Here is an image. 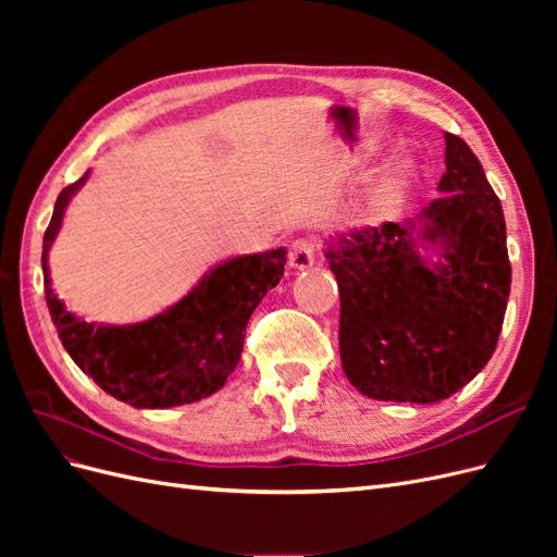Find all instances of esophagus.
<instances>
[{
	"label": "esophagus",
	"instance_id": "34e87169",
	"mask_svg": "<svg viewBox=\"0 0 557 557\" xmlns=\"http://www.w3.org/2000/svg\"><path fill=\"white\" fill-rule=\"evenodd\" d=\"M288 262L293 269H309L315 262V244L311 239H297L290 246Z\"/></svg>",
	"mask_w": 557,
	"mask_h": 557
}]
</instances>
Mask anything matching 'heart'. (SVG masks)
I'll use <instances>...</instances> for the list:
<instances>
[{
  "mask_svg": "<svg viewBox=\"0 0 557 557\" xmlns=\"http://www.w3.org/2000/svg\"><path fill=\"white\" fill-rule=\"evenodd\" d=\"M416 181L418 172L411 160H397L387 164L367 193V211L372 215H391L407 201L416 188Z\"/></svg>",
  "mask_w": 557,
  "mask_h": 557,
  "instance_id": "obj_1",
  "label": "heart"
}]
</instances>
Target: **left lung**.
I'll return each instance as SVG.
<instances>
[{
  "label": "left lung",
  "instance_id": "left-lung-1",
  "mask_svg": "<svg viewBox=\"0 0 557 557\" xmlns=\"http://www.w3.org/2000/svg\"><path fill=\"white\" fill-rule=\"evenodd\" d=\"M442 197L409 225L383 223L327 242L339 285L348 381L372 399L432 404L493 358L511 293L507 225L479 158L446 132ZM441 246L428 263L417 242Z\"/></svg>",
  "mask_w": 557,
  "mask_h": 557
}]
</instances>
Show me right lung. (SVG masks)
Wrapping results in <instances>:
<instances>
[{
  "mask_svg": "<svg viewBox=\"0 0 557 557\" xmlns=\"http://www.w3.org/2000/svg\"><path fill=\"white\" fill-rule=\"evenodd\" d=\"M58 195L44 234V293L62 346L104 393L137 409H170L213 395L234 372L250 313L283 276L285 248L234 258L201 278L178 305L137 325H97L64 311L50 288L48 250L72 195Z\"/></svg>",
  "mask_w": 557,
  "mask_h": 557,
  "instance_id": "add662e5",
  "label": "right lung"
}]
</instances>
